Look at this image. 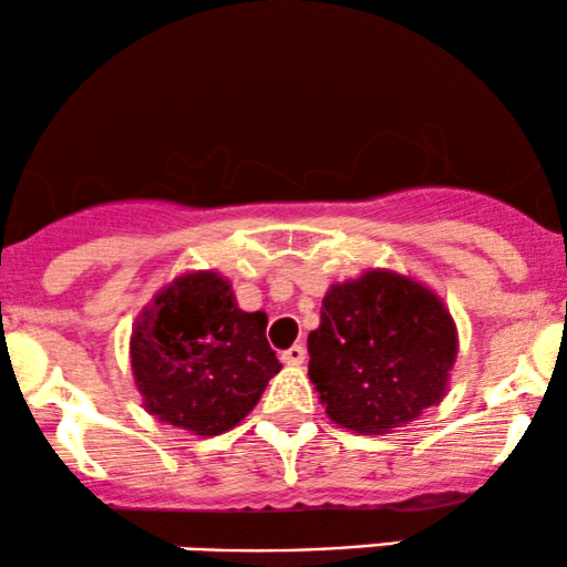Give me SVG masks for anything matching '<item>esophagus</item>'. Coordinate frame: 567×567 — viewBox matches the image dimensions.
<instances>
[{
	"instance_id": "1",
	"label": "esophagus",
	"mask_w": 567,
	"mask_h": 567,
	"mask_svg": "<svg viewBox=\"0 0 567 567\" xmlns=\"http://www.w3.org/2000/svg\"><path fill=\"white\" fill-rule=\"evenodd\" d=\"M303 360H306V349L301 347V343H296V347H290V349L282 351V362H285V365H301Z\"/></svg>"
}]
</instances>
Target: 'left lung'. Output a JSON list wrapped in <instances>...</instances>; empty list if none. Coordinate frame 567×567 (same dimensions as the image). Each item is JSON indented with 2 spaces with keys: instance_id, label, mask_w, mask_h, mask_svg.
I'll list each match as a JSON object with an SVG mask.
<instances>
[{
  "instance_id": "left-lung-1",
  "label": "left lung",
  "mask_w": 567,
  "mask_h": 567,
  "mask_svg": "<svg viewBox=\"0 0 567 567\" xmlns=\"http://www.w3.org/2000/svg\"><path fill=\"white\" fill-rule=\"evenodd\" d=\"M458 354V330L437 292L370 269L330 285L309 333V379L333 424L389 434L437 405Z\"/></svg>"
}]
</instances>
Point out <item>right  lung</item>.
<instances>
[{
    "label": "right lung",
    "instance_id": "obj_1",
    "mask_svg": "<svg viewBox=\"0 0 567 567\" xmlns=\"http://www.w3.org/2000/svg\"><path fill=\"white\" fill-rule=\"evenodd\" d=\"M264 311H243L229 279L188 271L143 306L130 365L143 408L199 437L229 432L282 370L266 341Z\"/></svg>",
    "mask_w": 567,
    "mask_h": 567
}]
</instances>
